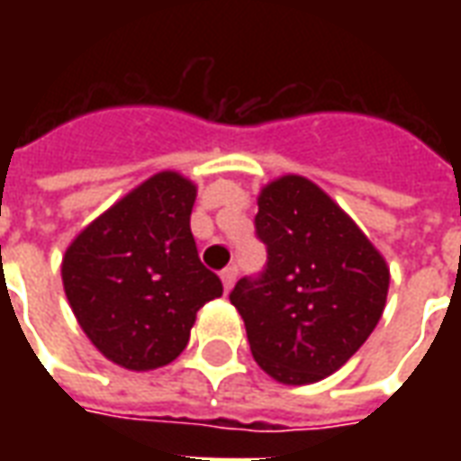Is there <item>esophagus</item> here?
I'll return each mask as SVG.
<instances>
[{"instance_id": "1", "label": "esophagus", "mask_w": 461, "mask_h": 461, "mask_svg": "<svg viewBox=\"0 0 461 461\" xmlns=\"http://www.w3.org/2000/svg\"><path fill=\"white\" fill-rule=\"evenodd\" d=\"M234 281H237V267L231 264L227 269H221V284H224V291H230L234 286Z\"/></svg>"}]
</instances>
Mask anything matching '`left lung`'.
I'll use <instances>...</instances> for the list:
<instances>
[{
	"mask_svg": "<svg viewBox=\"0 0 461 461\" xmlns=\"http://www.w3.org/2000/svg\"><path fill=\"white\" fill-rule=\"evenodd\" d=\"M254 230L267 264L230 294L251 356L279 383H316L377 326L390 284L385 259L326 192L299 175L261 190Z\"/></svg>",
	"mask_w": 461,
	"mask_h": 461,
	"instance_id": "1",
	"label": "left lung"
}]
</instances>
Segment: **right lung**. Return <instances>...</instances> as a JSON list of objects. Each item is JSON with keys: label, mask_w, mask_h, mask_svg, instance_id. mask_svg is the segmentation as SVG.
Returning a JSON list of instances; mask_svg holds the SVG:
<instances>
[{"label": "right lung", "mask_w": 461, "mask_h": 461, "mask_svg": "<svg viewBox=\"0 0 461 461\" xmlns=\"http://www.w3.org/2000/svg\"><path fill=\"white\" fill-rule=\"evenodd\" d=\"M197 190L158 172L91 221L66 249V299L108 360L152 370L180 356L197 311L221 296L190 231Z\"/></svg>", "instance_id": "right-lung-1"}]
</instances>
